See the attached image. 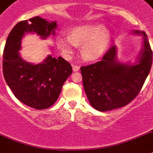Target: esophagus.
<instances>
[{"label": "esophagus", "instance_id": "obj_1", "mask_svg": "<svg viewBox=\"0 0 153 153\" xmlns=\"http://www.w3.org/2000/svg\"><path fill=\"white\" fill-rule=\"evenodd\" d=\"M73 66V70H74V72H77L79 71V65H72Z\"/></svg>", "mask_w": 153, "mask_h": 153}]
</instances>
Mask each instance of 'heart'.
I'll list each match as a JSON object with an SVG mask.
<instances>
[{
  "instance_id": "obj_1",
  "label": "heart",
  "mask_w": 153,
  "mask_h": 153,
  "mask_svg": "<svg viewBox=\"0 0 153 153\" xmlns=\"http://www.w3.org/2000/svg\"><path fill=\"white\" fill-rule=\"evenodd\" d=\"M111 35L98 23L78 25L70 30L69 35L61 34L55 39L57 47L65 58H71L77 46L87 61H95L104 55L110 43Z\"/></svg>"
}]
</instances>
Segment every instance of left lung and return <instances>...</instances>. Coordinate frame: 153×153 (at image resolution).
Wrapping results in <instances>:
<instances>
[{"label":"left lung","instance_id":"1","mask_svg":"<svg viewBox=\"0 0 153 153\" xmlns=\"http://www.w3.org/2000/svg\"><path fill=\"white\" fill-rule=\"evenodd\" d=\"M143 35V47L137 61L121 63L117 60V47L108 49L102 60L81 66L84 91L92 107L101 112L113 110L129 104L142 89L152 63V51L147 35Z\"/></svg>","mask_w":153,"mask_h":153}]
</instances>
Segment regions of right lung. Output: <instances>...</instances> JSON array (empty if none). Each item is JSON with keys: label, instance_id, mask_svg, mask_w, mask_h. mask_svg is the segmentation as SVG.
Listing matches in <instances>:
<instances>
[{"label": "right lung", "instance_id": "add662e5", "mask_svg": "<svg viewBox=\"0 0 153 153\" xmlns=\"http://www.w3.org/2000/svg\"><path fill=\"white\" fill-rule=\"evenodd\" d=\"M56 22H49L36 16L18 22L6 40L3 54V74L7 84L17 99L36 109H45L57 101L63 84L73 69L66 60L49 55L39 64L27 62L19 50L24 35L36 33L42 39L55 35Z\"/></svg>", "mask_w": 153, "mask_h": 153}]
</instances>
